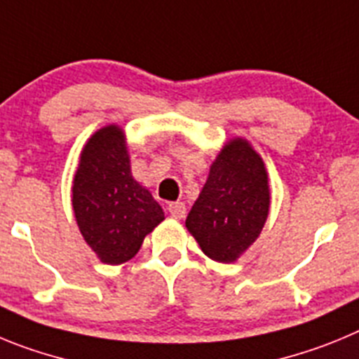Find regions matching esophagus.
I'll use <instances>...</instances> for the list:
<instances>
[{
    "mask_svg": "<svg viewBox=\"0 0 359 359\" xmlns=\"http://www.w3.org/2000/svg\"><path fill=\"white\" fill-rule=\"evenodd\" d=\"M168 211H170L173 218L180 219L186 216V205H184V202H170L168 203Z\"/></svg>",
    "mask_w": 359,
    "mask_h": 359,
    "instance_id": "obj_1",
    "label": "esophagus"
}]
</instances>
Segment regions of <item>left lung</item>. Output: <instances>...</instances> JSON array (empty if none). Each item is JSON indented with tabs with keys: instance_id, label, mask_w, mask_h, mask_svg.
I'll list each match as a JSON object with an SVG mask.
<instances>
[{
	"instance_id": "obj_1",
	"label": "left lung",
	"mask_w": 359,
	"mask_h": 359,
	"mask_svg": "<svg viewBox=\"0 0 359 359\" xmlns=\"http://www.w3.org/2000/svg\"><path fill=\"white\" fill-rule=\"evenodd\" d=\"M270 208L266 170L250 144L234 140L212 163L208 182L186 218L203 254L232 263L257 240Z\"/></svg>"
}]
</instances>
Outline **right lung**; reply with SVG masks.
<instances>
[{
    "instance_id": "right-lung-1",
    "label": "right lung",
    "mask_w": 359,
    "mask_h": 359,
    "mask_svg": "<svg viewBox=\"0 0 359 359\" xmlns=\"http://www.w3.org/2000/svg\"><path fill=\"white\" fill-rule=\"evenodd\" d=\"M73 211L83 240L109 264L134 257L144 236L164 219L150 191L132 179L121 128H102L83 148L73 180Z\"/></svg>"
}]
</instances>
